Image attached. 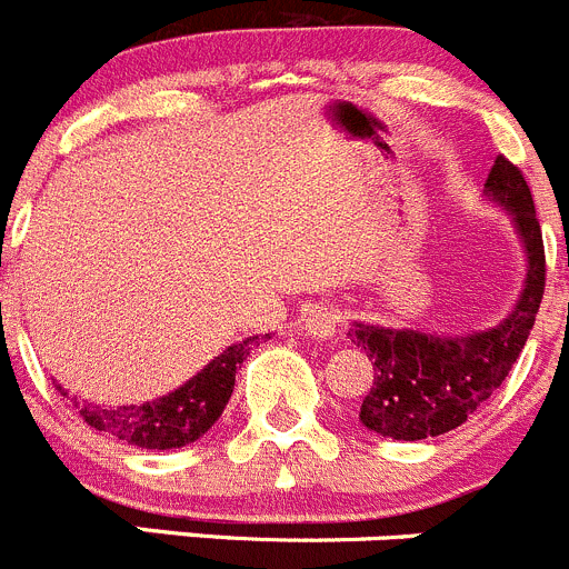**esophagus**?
Returning <instances> with one entry per match:
<instances>
[{"label": "esophagus", "instance_id": "1", "mask_svg": "<svg viewBox=\"0 0 569 569\" xmlns=\"http://www.w3.org/2000/svg\"><path fill=\"white\" fill-rule=\"evenodd\" d=\"M343 312L335 305H316L305 312V332L312 338H332L338 332Z\"/></svg>", "mask_w": 569, "mask_h": 569}]
</instances>
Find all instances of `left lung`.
<instances>
[{
    "mask_svg": "<svg viewBox=\"0 0 569 569\" xmlns=\"http://www.w3.org/2000/svg\"><path fill=\"white\" fill-rule=\"evenodd\" d=\"M486 192L511 209L528 251V281L517 310L500 327L467 338L355 323L349 338L375 362V382L360 405V421L380 436L419 441L461 427L502 386L531 335L548 273L531 187L513 161L497 156Z\"/></svg>",
    "mask_w": 569,
    "mask_h": 569,
    "instance_id": "left-lung-1",
    "label": "left lung"
}]
</instances>
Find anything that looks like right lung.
Segmentation results:
<instances>
[{
  "instance_id": "1",
  "label": "right lung",
  "mask_w": 569,
  "mask_h": 569,
  "mask_svg": "<svg viewBox=\"0 0 569 569\" xmlns=\"http://www.w3.org/2000/svg\"><path fill=\"white\" fill-rule=\"evenodd\" d=\"M259 338H248L242 343L229 346L220 357H214L207 369L172 391L148 405H131V408H97L72 399L74 410L83 421L117 441L133 443L142 450H176L198 441L223 413L231 391H234L237 366L246 360L251 343ZM61 397H67L61 386H56Z\"/></svg>"
}]
</instances>
